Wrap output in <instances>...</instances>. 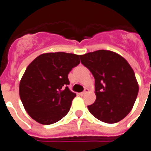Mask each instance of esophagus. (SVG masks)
<instances>
[{
  "instance_id": "1",
  "label": "esophagus",
  "mask_w": 151,
  "mask_h": 151,
  "mask_svg": "<svg viewBox=\"0 0 151 151\" xmlns=\"http://www.w3.org/2000/svg\"><path fill=\"white\" fill-rule=\"evenodd\" d=\"M88 91V88H85V91H84L83 92H82V93H80V95H81V96L85 95V94H86V93H87Z\"/></svg>"
}]
</instances>
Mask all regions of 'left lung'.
Segmentation results:
<instances>
[{"instance_id": "8db88e82", "label": "left lung", "mask_w": 151, "mask_h": 151, "mask_svg": "<svg viewBox=\"0 0 151 151\" xmlns=\"http://www.w3.org/2000/svg\"><path fill=\"white\" fill-rule=\"evenodd\" d=\"M79 57L95 79L96 101L88 106L90 113L106 123L122 120L138 96V84L132 68L122 56L110 50H96Z\"/></svg>"}]
</instances>
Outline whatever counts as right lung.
<instances>
[{"mask_svg": "<svg viewBox=\"0 0 151 151\" xmlns=\"http://www.w3.org/2000/svg\"><path fill=\"white\" fill-rule=\"evenodd\" d=\"M79 63L78 55L56 52L41 54L28 66L19 83V97L34 120L50 125L67 114L76 96L67 86L68 74Z\"/></svg>", "mask_w": 151, "mask_h": 151, "instance_id": "right-lung-1", "label": "right lung"}]
</instances>
